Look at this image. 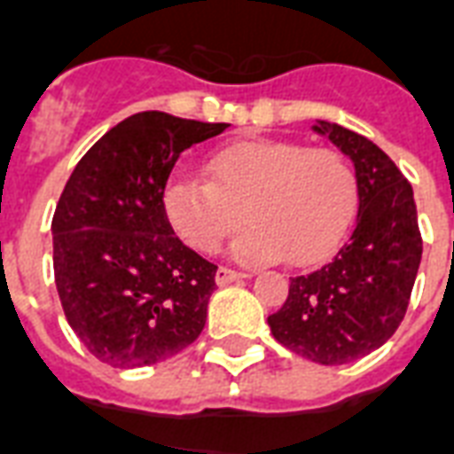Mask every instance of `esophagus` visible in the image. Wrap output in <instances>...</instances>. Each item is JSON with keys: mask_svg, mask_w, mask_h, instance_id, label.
<instances>
[{"mask_svg": "<svg viewBox=\"0 0 454 454\" xmlns=\"http://www.w3.org/2000/svg\"><path fill=\"white\" fill-rule=\"evenodd\" d=\"M248 278L247 272H239V270H231V268H217L215 272V282L224 287V285H231V282H239V279Z\"/></svg>", "mask_w": 454, "mask_h": 454, "instance_id": "34e87169", "label": "esophagus"}]
</instances>
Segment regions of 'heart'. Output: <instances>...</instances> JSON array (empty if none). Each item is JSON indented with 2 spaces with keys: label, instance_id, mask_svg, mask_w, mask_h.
Listing matches in <instances>:
<instances>
[{
  "label": "heart",
  "instance_id": "b5f03b06",
  "mask_svg": "<svg viewBox=\"0 0 454 454\" xmlns=\"http://www.w3.org/2000/svg\"><path fill=\"white\" fill-rule=\"evenodd\" d=\"M203 182L175 175L165 186L169 224L191 248L213 254L244 220L234 244L241 261L311 265L342 241L356 210V175L333 148L294 141H244L207 160Z\"/></svg>",
  "mask_w": 454,
  "mask_h": 454
}]
</instances>
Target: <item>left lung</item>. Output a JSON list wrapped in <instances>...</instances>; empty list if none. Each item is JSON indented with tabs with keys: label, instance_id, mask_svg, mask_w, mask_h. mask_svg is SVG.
Listing matches in <instances>:
<instances>
[{
	"label": "left lung",
	"instance_id": "8db88e82",
	"mask_svg": "<svg viewBox=\"0 0 454 454\" xmlns=\"http://www.w3.org/2000/svg\"><path fill=\"white\" fill-rule=\"evenodd\" d=\"M313 131L352 158L359 213L330 263L289 279L287 301L268 325L299 356L337 366L383 347L400 328L424 241L411 184L376 143L330 121Z\"/></svg>",
	"mask_w": 454,
	"mask_h": 454
}]
</instances>
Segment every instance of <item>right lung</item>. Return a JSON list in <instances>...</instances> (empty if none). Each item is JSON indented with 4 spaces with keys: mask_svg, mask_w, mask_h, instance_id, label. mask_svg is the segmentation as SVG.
Wrapping results in <instances>:
<instances>
[{
    "mask_svg": "<svg viewBox=\"0 0 454 454\" xmlns=\"http://www.w3.org/2000/svg\"><path fill=\"white\" fill-rule=\"evenodd\" d=\"M230 124L138 112L85 153L52 217L54 282L85 349L114 369L153 366L199 340L217 265L167 220L184 150Z\"/></svg>",
    "mask_w": 454,
    "mask_h": 454,
    "instance_id": "obj_1",
    "label": "right lung"
}]
</instances>
